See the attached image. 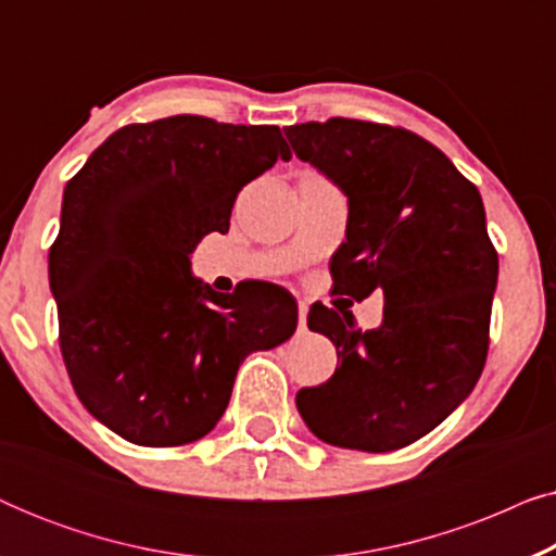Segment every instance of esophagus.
I'll use <instances>...</instances> for the list:
<instances>
[{
	"mask_svg": "<svg viewBox=\"0 0 556 556\" xmlns=\"http://www.w3.org/2000/svg\"><path fill=\"white\" fill-rule=\"evenodd\" d=\"M306 316H308L306 301H299V326H301V329H306Z\"/></svg>",
	"mask_w": 556,
	"mask_h": 556,
	"instance_id": "34e87169",
	"label": "esophagus"
}]
</instances>
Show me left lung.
<instances>
[{
    "label": "left lung",
    "mask_w": 556,
    "mask_h": 556,
    "mask_svg": "<svg viewBox=\"0 0 556 556\" xmlns=\"http://www.w3.org/2000/svg\"><path fill=\"white\" fill-rule=\"evenodd\" d=\"M283 131L349 200L346 242L331 257L337 291L354 301L384 291L377 329L329 308L308 314L341 364L329 382L303 387L295 407L324 443L397 451L438 428L483 371L498 278L483 200L407 128L329 118Z\"/></svg>",
    "instance_id": "left-lung-1"
}]
</instances>
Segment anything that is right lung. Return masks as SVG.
<instances>
[{"mask_svg": "<svg viewBox=\"0 0 556 556\" xmlns=\"http://www.w3.org/2000/svg\"><path fill=\"white\" fill-rule=\"evenodd\" d=\"M291 149L278 126L169 116L111 134L65 185L50 248L60 352L90 415L128 443L200 440L253 352L293 337L278 286L217 293L189 255L227 232L238 192Z\"/></svg>", "mask_w": 556, "mask_h": 556, "instance_id": "add662e5", "label": "right lung"}]
</instances>
